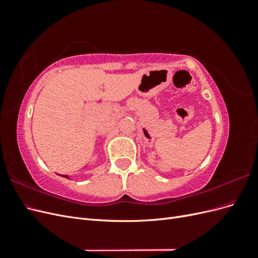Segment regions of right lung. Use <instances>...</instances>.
Masks as SVG:
<instances>
[{"label":"right lung","mask_w":258,"mask_h":258,"mask_svg":"<svg viewBox=\"0 0 258 258\" xmlns=\"http://www.w3.org/2000/svg\"><path fill=\"white\" fill-rule=\"evenodd\" d=\"M58 175H60V176H62V177H66V178H70L69 175H62V174H58Z\"/></svg>","instance_id":"add662e5"}]
</instances>
